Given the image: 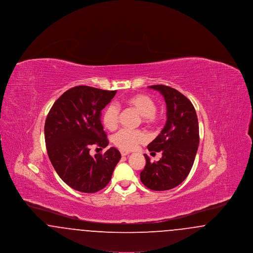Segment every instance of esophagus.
I'll use <instances>...</instances> for the list:
<instances>
[{"instance_id": "esophagus-1", "label": "esophagus", "mask_w": 253, "mask_h": 253, "mask_svg": "<svg viewBox=\"0 0 253 253\" xmlns=\"http://www.w3.org/2000/svg\"><path fill=\"white\" fill-rule=\"evenodd\" d=\"M121 154L122 157H126V156H128L130 153H129V152H126V151H121Z\"/></svg>"}]
</instances>
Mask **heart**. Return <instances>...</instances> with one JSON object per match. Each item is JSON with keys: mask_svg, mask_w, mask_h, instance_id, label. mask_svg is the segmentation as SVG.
Here are the masks:
<instances>
[{"mask_svg": "<svg viewBox=\"0 0 253 253\" xmlns=\"http://www.w3.org/2000/svg\"><path fill=\"white\" fill-rule=\"evenodd\" d=\"M126 107L132 108L136 111L141 117L142 121L149 124L155 125L158 121L157 117V102L154 98L146 94H134L126 97L123 100ZM102 123L109 131H115L119 126L120 119V108L111 103L106 106L102 113ZM148 141V135L141 130H129L122 129L117 132L113 137V142L121 151H132L138 144H142Z\"/></svg>", "mask_w": 253, "mask_h": 253, "instance_id": "b5f03b06", "label": "heart"}]
</instances>
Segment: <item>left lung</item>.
Masks as SVG:
<instances>
[{
	"instance_id": "obj_1",
	"label": "left lung",
	"mask_w": 253,
	"mask_h": 253,
	"mask_svg": "<svg viewBox=\"0 0 253 253\" xmlns=\"http://www.w3.org/2000/svg\"><path fill=\"white\" fill-rule=\"evenodd\" d=\"M159 91L167 105V121L148 150L160 152L161 158L151 162L144 155L146 165L140 180L153 191H167L186 179L193 165L199 145V126L193 103L177 90L166 85H152Z\"/></svg>"
}]
</instances>
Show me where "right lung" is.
<instances>
[{
  "label": "right lung",
  "mask_w": 253,
  "mask_h": 253,
  "mask_svg": "<svg viewBox=\"0 0 253 253\" xmlns=\"http://www.w3.org/2000/svg\"><path fill=\"white\" fill-rule=\"evenodd\" d=\"M116 93L76 86L64 92L49 111L44 125L49 159L62 181L76 191L92 193L102 190L121 159L115 147L104 154L90 155L91 146L102 150L109 144L100 116Z\"/></svg>",
  "instance_id": "1"
}]
</instances>
